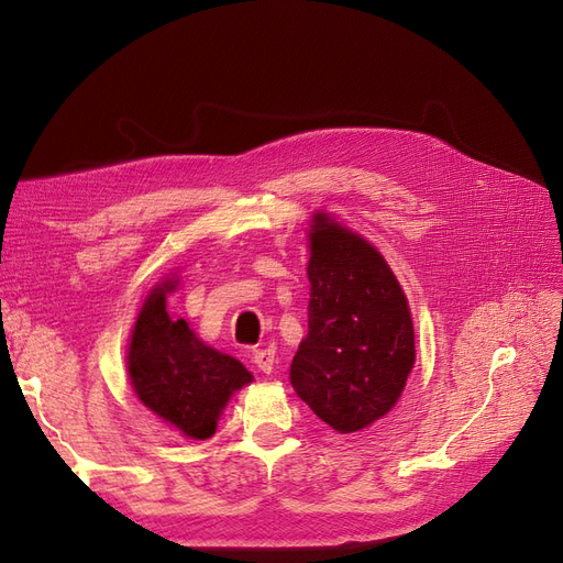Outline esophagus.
<instances>
[{
	"label": "esophagus",
	"instance_id": "1",
	"mask_svg": "<svg viewBox=\"0 0 563 563\" xmlns=\"http://www.w3.org/2000/svg\"><path fill=\"white\" fill-rule=\"evenodd\" d=\"M253 362L257 364V368L262 373H271V371H274V364H276V350L274 347L257 350L255 355H253Z\"/></svg>",
	"mask_w": 563,
	"mask_h": 563
}]
</instances>
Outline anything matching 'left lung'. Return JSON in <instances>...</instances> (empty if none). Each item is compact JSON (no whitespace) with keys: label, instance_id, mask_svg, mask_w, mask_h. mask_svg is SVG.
<instances>
[{"label":"left lung","instance_id":"left-lung-1","mask_svg":"<svg viewBox=\"0 0 563 563\" xmlns=\"http://www.w3.org/2000/svg\"><path fill=\"white\" fill-rule=\"evenodd\" d=\"M308 334L289 368L295 391L339 433L399 401L415 364L404 289L383 255L327 213L310 224Z\"/></svg>","mask_w":563,"mask_h":563}]
</instances>
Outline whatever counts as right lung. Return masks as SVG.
Returning a JSON list of instances; mask_svg holds the SVG:
<instances>
[{
  "label": "right lung",
  "instance_id": "right-lung-1",
  "mask_svg": "<svg viewBox=\"0 0 563 563\" xmlns=\"http://www.w3.org/2000/svg\"><path fill=\"white\" fill-rule=\"evenodd\" d=\"M178 280L151 289L136 318L128 352L130 380L139 401L187 439L216 433L229 397L253 380L245 366L197 339L183 318L166 313V295Z\"/></svg>",
  "mask_w": 563,
  "mask_h": 563
}]
</instances>
